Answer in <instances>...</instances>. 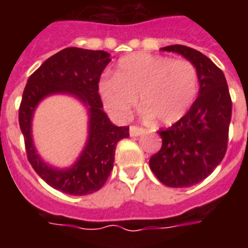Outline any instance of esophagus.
I'll list each match as a JSON object with an SVG mask.
<instances>
[{
  "label": "esophagus",
  "mask_w": 248,
  "mask_h": 248,
  "mask_svg": "<svg viewBox=\"0 0 248 248\" xmlns=\"http://www.w3.org/2000/svg\"><path fill=\"white\" fill-rule=\"evenodd\" d=\"M145 130L143 127H139V126H130V136L131 138H136V136H140L141 134H144Z\"/></svg>",
  "instance_id": "esophagus-1"
}]
</instances>
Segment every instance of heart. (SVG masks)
<instances>
[{"instance_id":"b5f03b06","label":"heart","mask_w":248,"mask_h":248,"mask_svg":"<svg viewBox=\"0 0 248 248\" xmlns=\"http://www.w3.org/2000/svg\"><path fill=\"white\" fill-rule=\"evenodd\" d=\"M198 93V73L189 60L134 54L120 60L114 77L99 82L101 101L113 117L127 118L139 96L145 118L165 124L185 116Z\"/></svg>"}]
</instances>
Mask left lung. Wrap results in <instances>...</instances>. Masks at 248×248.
I'll list each match as a JSON object with an SVG mask.
<instances>
[{"label":"left lung","instance_id":"obj_1","mask_svg":"<svg viewBox=\"0 0 248 248\" xmlns=\"http://www.w3.org/2000/svg\"><path fill=\"white\" fill-rule=\"evenodd\" d=\"M161 50L183 55L198 73V97L183 118L159 130L162 147L149 159L157 179L171 188H188L204 180L227 152L232 99L227 79L207 56L194 48L172 45Z\"/></svg>","mask_w":248,"mask_h":248}]
</instances>
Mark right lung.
Wrapping results in <instances>:
<instances>
[{
	"instance_id": "right-lung-1",
	"label": "right lung",
	"mask_w": 248,
	"mask_h": 248,
	"mask_svg": "<svg viewBox=\"0 0 248 248\" xmlns=\"http://www.w3.org/2000/svg\"><path fill=\"white\" fill-rule=\"evenodd\" d=\"M103 50L67 47L48 58L28 78L20 108L19 124L24 136L29 163L50 186L72 196H86L104 185L113 169L117 143L128 138V126H114L103 110L99 79L110 62ZM55 93L77 97L88 107L89 136L83 153L68 169L47 165L36 153L31 139V120L41 100Z\"/></svg>"
}]
</instances>
